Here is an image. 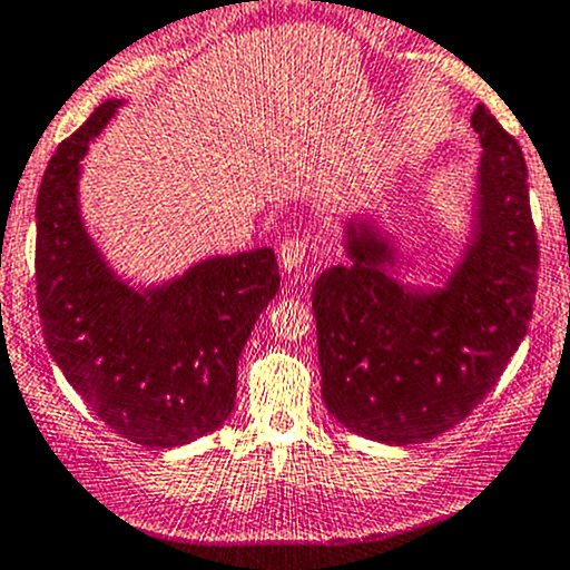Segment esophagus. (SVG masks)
<instances>
[{
  "label": "esophagus",
  "mask_w": 570,
  "mask_h": 570,
  "mask_svg": "<svg viewBox=\"0 0 570 570\" xmlns=\"http://www.w3.org/2000/svg\"><path fill=\"white\" fill-rule=\"evenodd\" d=\"M277 255H279V263H283V268L287 274L298 272L304 258H307V242H304V238H298V236L285 238V242L279 244Z\"/></svg>",
  "instance_id": "esophagus-1"
}]
</instances>
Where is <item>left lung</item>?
Instances as JSON below:
<instances>
[{"mask_svg": "<svg viewBox=\"0 0 570 570\" xmlns=\"http://www.w3.org/2000/svg\"><path fill=\"white\" fill-rule=\"evenodd\" d=\"M483 155L470 238L443 287L400 279V244L356 214L345 263L312 287L323 402L345 430L424 443L479 407L528 334L538 285L528 165L489 108L470 116Z\"/></svg>", "mask_w": 570, "mask_h": 570, "instance_id": "obj_1", "label": "left lung"}]
</instances>
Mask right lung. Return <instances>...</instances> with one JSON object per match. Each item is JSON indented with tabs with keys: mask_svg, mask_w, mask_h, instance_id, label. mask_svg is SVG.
Wrapping results in <instances>:
<instances>
[{
	"mask_svg": "<svg viewBox=\"0 0 570 570\" xmlns=\"http://www.w3.org/2000/svg\"><path fill=\"white\" fill-rule=\"evenodd\" d=\"M119 106H97L42 176L38 309L48 351L97 419L146 449H174L234 413L238 356L277 296L279 268L274 249L261 247L212 255L149 287L114 272L83 225L78 179L89 140Z\"/></svg>",
	"mask_w": 570,
	"mask_h": 570,
	"instance_id": "1",
	"label": "right lung"
}]
</instances>
